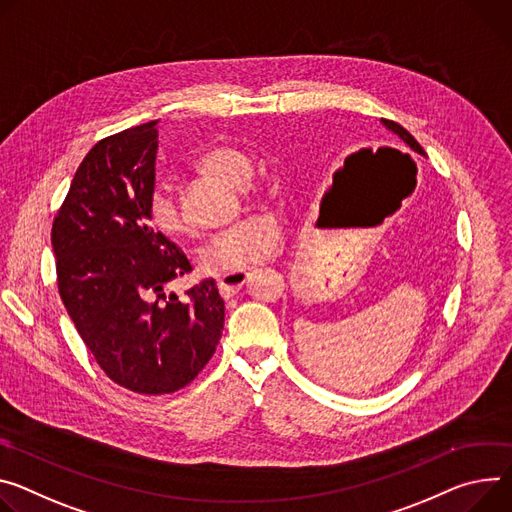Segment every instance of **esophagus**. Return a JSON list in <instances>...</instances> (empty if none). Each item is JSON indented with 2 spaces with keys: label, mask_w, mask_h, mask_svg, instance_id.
Returning <instances> with one entry per match:
<instances>
[{
  "label": "esophagus",
  "mask_w": 512,
  "mask_h": 512,
  "mask_svg": "<svg viewBox=\"0 0 512 512\" xmlns=\"http://www.w3.org/2000/svg\"><path fill=\"white\" fill-rule=\"evenodd\" d=\"M247 277H249V273H243V271H241V273L222 275L220 280H218V290H220V294H222L224 298L235 296V294L245 286Z\"/></svg>",
  "instance_id": "obj_1"
}]
</instances>
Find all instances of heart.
Wrapping results in <instances>:
<instances>
[{
	"label": "heart",
	"mask_w": 512,
	"mask_h": 512,
	"mask_svg": "<svg viewBox=\"0 0 512 512\" xmlns=\"http://www.w3.org/2000/svg\"><path fill=\"white\" fill-rule=\"evenodd\" d=\"M200 167L235 188L249 183L253 161L247 153L232 147H216L200 157ZM147 218L159 235L179 241L190 235L179 204L163 185L153 190L147 202ZM284 241L282 224L273 216H253L235 226L220 230L200 251V263L214 275L247 271L280 251Z\"/></svg>",
	"instance_id": "obj_1"
}]
</instances>
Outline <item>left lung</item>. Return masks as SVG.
Here are the masks:
<instances>
[{"mask_svg":"<svg viewBox=\"0 0 512 512\" xmlns=\"http://www.w3.org/2000/svg\"><path fill=\"white\" fill-rule=\"evenodd\" d=\"M382 122H384V124H386V126H388L392 132H396V134L402 138V141H404V143H406V145H408L412 151H416V153L425 155L423 147L416 143V138H414V136H412V134H410V132H408L404 126H400V124H398V122H394V120H386V118H384Z\"/></svg>","mask_w":512,"mask_h":512,"instance_id":"1","label":"left lung"}]
</instances>
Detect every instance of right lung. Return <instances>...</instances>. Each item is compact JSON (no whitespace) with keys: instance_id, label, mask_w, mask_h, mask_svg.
Segmentation results:
<instances>
[{"instance_id":"right-lung-1","label":"right lung","mask_w":512,"mask_h":512,"mask_svg":"<svg viewBox=\"0 0 512 512\" xmlns=\"http://www.w3.org/2000/svg\"><path fill=\"white\" fill-rule=\"evenodd\" d=\"M157 122L102 138L75 171L51 241L61 300L104 374L136 394H171L212 359L224 327L214 280L171 292L190 259L147 222Z\"/></svg>"}]
</instances>
